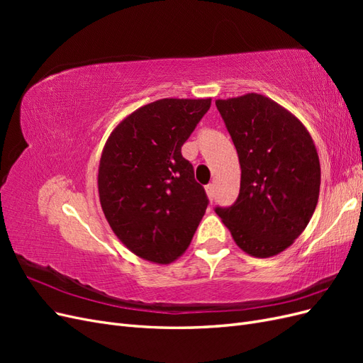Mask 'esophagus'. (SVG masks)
Segmentation results:
<instances>
[{"label":"esophagus","instance_id":"obj_1","mask_svg":"<svg viewBox=\"0 0 363 363\" xmlns=\"http://www.w3.org/2000/svg\"><path fill=\"white\" fill-rule=\"evenodd\" d=\"M206 194L208 196V200L215 199V184H207L206 186Z\"/></svg>","mask_w":363,"mask_h":363}]
</instances>
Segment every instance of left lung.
<instances>
[{
    "label": "left lung",
    "instance_id": "8db88e82",
    "mask_svg": "<svg viewBox=\"0 0 363 363\" xmlns=\"http://www.w3.org/2000/svg\"><path fill=\"white\" fill-rule=\"evenodd\" d=\"M240 164L233 206L215 212L252 257L276 256L309 224L320 196V157L309 131L288 108L260 94L215 101Z\"/></svg>",
    "mask_w": 363,
    "mask_h": 363
}]
</instances>
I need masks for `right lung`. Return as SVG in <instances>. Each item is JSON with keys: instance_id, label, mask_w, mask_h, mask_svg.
Here are the masks:
<instances>
[{"instance_id": "right-lung-1", "label": "right lung", "mask_w": 363, "mask_h": 363, "mask_svg": "<svg viewBox=\"0 0 363 363\" xmlns=\"http://www.w3.org/2000/svg\"><path fill=\"white\" fill-rule=\"evenodd\" d=\"M212 98H163L125 116L107 138L98 195L113 233L138 257L168 265L188 250L206 213L184 144Z\"/></svg>"}]
</instances>
